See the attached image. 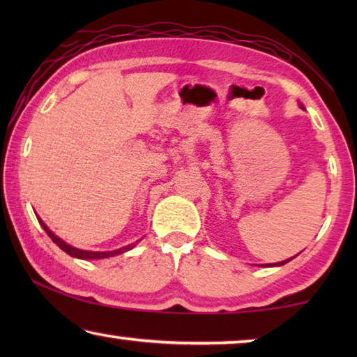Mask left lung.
I'll use <instances>...</instances> for the list:
<instances>
[{
	"label": "left lung",
	"instance_id": "1",
	"mask_svg": "<svg viewBox=\"0 0 357 357\" xmlns=\"http://www.w3.org/2000/svg\"><path fill=\"white\" fill-rule=\"evenodd\" d=\"M294 258V257H293ZM293 258H288V259H285V261H279V263H275V264H266V266H282V264H285V263H288V261H291Z\"/></svg>",
	"mask_w": 357,
	"mask_h": 357
}]
</instances>
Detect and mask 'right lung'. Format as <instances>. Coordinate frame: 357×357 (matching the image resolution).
Instances as JSON below:
<instances>
[{"label": "right lung", "mask_w": 357, "mask_h": 357, "mask_svg": "<svg viewBox=\"0 0 357 357\" xmlns=\"http://www.w3.org/2000/svg\"><path fill=\"white\" fill-rule=\"evenodd\" d=\"M38 220L40 223V227L45 229V233L48 234V236L52 238L53 243H55L59 249L64 250L68 255L74 257V258H80V259H102V258H110V257H114V255H119V253H124L128 250H132L135 247V244H129L126 247H121V249L118 250H110V252H89V250H82V249H77V247H72L69 244H66L63 239H59L55 233L50 231V228H48L44 222L40 220V217H38Z\"/></svg>", "instance_id": "1"}]
</instances>
